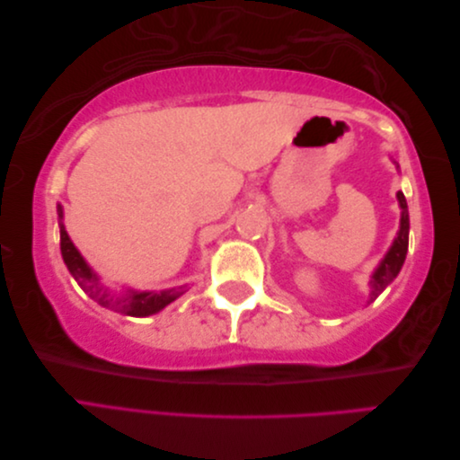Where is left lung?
I'll return each mask as SVG.
<instances>
[{
	"mask_svg": "<svg viewBox=\"0 0 460 460\" xmlns=\"http://www.w3.org/2000/svg\"><path fill=\"white\" fill-rule=\"evenodd\" d=\"M397 199H399V208H402V223H399V233H397L392 249L387 251V255L384 257V261L379 262V267L374 270V275H371L369 302L376 300L381 292L385 290L389 282H392L399 275V270H402L403 262H405L407 247H409V213H407L405 195L402 191H397Z\"/></svg>",
	"mask_w": 460,
	"mask_h": 460,
	"instance_id": "1",
	"label": "left lung"
}]
</instances>
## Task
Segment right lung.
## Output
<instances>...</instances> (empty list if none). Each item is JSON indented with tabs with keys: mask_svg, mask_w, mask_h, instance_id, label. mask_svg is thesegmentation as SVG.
I'll return each instance as SVG.
<instances>
[{
	"mask_svg": "<svg viewBox=\"0 0 460 460\" xmlns=\"http://www.w3.org/2000/svg\"><path fill=\"white\" fill-rule=\"evenodd\" d=\"M58 211V227H61V255L68 272L79 282V287L89 295L93 300L99 302L101 306L111 308L116 312L128 316H150L160 312L173 302L178 296L183 295V287L170 288V290H152V292H138V290H126V295H112V292L101 285V279L94 275L93 269L86 265V261L81 257V252L73 245L71 237L66 235L63 225V209L61 205L57 208Z\"/></svg>",
	"mask_w": 460,
	"mask_h": 460,
	"instance_id": "obj_1",
	"label": "right lung"
}]
</instances>
